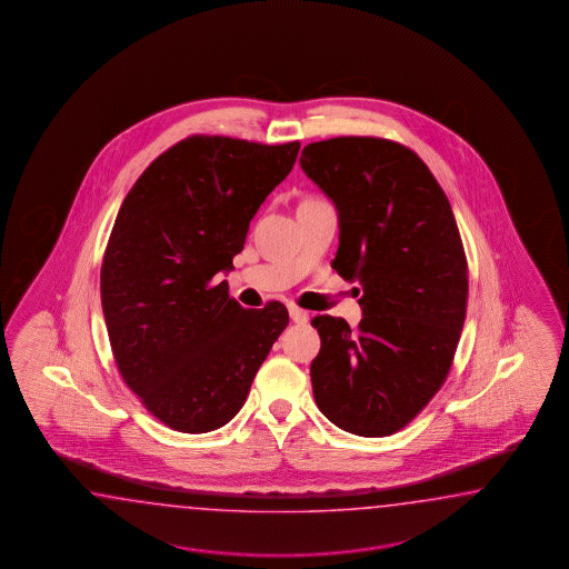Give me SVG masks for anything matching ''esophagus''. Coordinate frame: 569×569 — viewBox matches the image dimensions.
Wrapping results in <instances>:
<instances>
[{
	"mask_svg": "<svg viewBox=\"0 0 569 569\" xmlns=\"http://www.w3.org/2000/svg\"><path fill=\"white\" fill-rule=\"evenodd\" d=\"M288 310H290V318L293 320V322H296V325H306V322H308V318H310L306 310L298 308V306H293V303L288 306Z\"/></svg>",
	"mask_w": 569,
	"mask_h": 569,
	"instance_id": "1",
	"label": "esophagus"
}]
</instances>
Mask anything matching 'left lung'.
Masks as SVG:
<instances>
[{
    "instance_id": "1",
    "label": "left lung",
    "mask_w": 569,
    "mask_h": 569,
    "mask_svg": "<svg viewBox=\"0 0 569 569\" xmlns=\"http://www.w3.org/2000/svg\"><path fill=\"white\" fill-rule=\"evenodd\" d=\"M300 164L339 210L332 269L363 290L355 329L335 316L312 320L316 406L347 432L393 435L441 390L466 322L468 259L451 203L417 152L393 140L310 142Z\"/></svg>"
}]
</instances>
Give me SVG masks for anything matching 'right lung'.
Returning a JSON list of instances; mask_svg holds the SVG:
<instances>
[{
  "label": "right lung",
  "instance_id": "1",
  "mask_svg": "<svg viewBox=\"0 0 569 569\" xmlns=\"http://www.w3.org/2000/svg\"><path fill=\"white\" fill-rule=\"evenodd\" d=\"M300 142L193 134L161 152L128 191L100 273L116 366L169 429L208 432L237 417L290 316L242 308L216 281L251 218L296 163Z\"/></svg>",
  "mask_w": 569,
  "mask_h": 569
}]
</instances>
